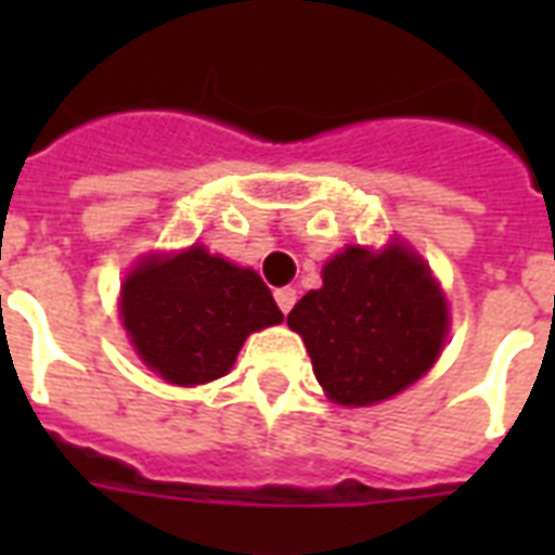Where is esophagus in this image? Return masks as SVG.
Here are the masks:
<instances>
[{"mask_svg":"<svg viewBox=\"0 0 555 555\" xmlns=\"http://www.w3.org/2000/svg\"><path fill=\"white\" fill-rule=\"evenodd\" d=\"M273 296H276V305H279V311H282V313H287L296 305V291H294V287H279V291Z\"/></svg>","mask_w":555,"mask_h":555,"instance_id":"34e87169","label":"esophagus"}]
</instances>
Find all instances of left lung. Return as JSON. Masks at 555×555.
<instances>
[{
	"label": "left lung",
	"instance_id": "1",
	"mask_svg": "<svg viewBox=\"0 0 555 555\" xmlns=\"http://www.w3.org/2000/svg\"><path fill=\"white\" fill-rule=\"evenodd\" d=\"M313 374L339 405H371L426 374L447 343V296L403 242L383 250L348 244L322 268V287L287 313Z\"/></svg>",
	"mask_w": 555,
	"mask_h": 555
}]
</instances>
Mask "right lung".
Wrapping results in <instances>:
<instances>
[{
  "label": "right lung",
  "mask_w": 555,
  "mask_h": 555,
  "mask_svg": "<svg viewBox=\"0 0 555 555\" xmlns=\"http://www.w3.org/2000/svg\"><path fill=\"white\" fill-rule=\"evenodd\" d=\"M120 320L155 374L172 386H201L233 369L253 331L285 317L256 270L192 244L134 264L120 285Z\"/></svg>",
  "instance_id": "1"
}]
</instances>
